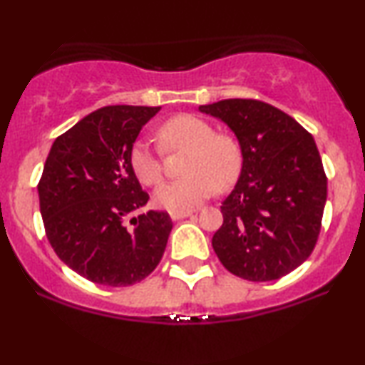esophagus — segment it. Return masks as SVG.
Here are the masks:
<instances>
[{
	"mask_svg": "<svg viewBox=\"0 0 365 365\" xmlns=\"http://www.w3.org/2000/svg\"><path fill=\"white\" fill-rule=\"evenodd\" d=\"M192 214V211H184V212H171V219L173 221H179V219L189 217Z\"/></svg>",
	"mask_w": 365,
	"mask_h": 365,
	"instance_id": "34e87169",
	"label": "esophagus"
}]
</instances>
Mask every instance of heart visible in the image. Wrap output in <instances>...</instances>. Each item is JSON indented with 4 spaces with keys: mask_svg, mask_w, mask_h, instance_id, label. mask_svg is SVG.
Returning <instances> with one entry per match:
<instances>
[{
    "mask_svg": "<svg viewBox=\"0 0 365 365\" xmlns=\"http://www.w3.org/2000/svg\"><path fill=\"white\" fill-rule=\"evenodd\" d=\"M163 151L187 149L182 178L161 184L154 202L169 212L191 211L212 189L224 191L236 181L242 166L241 144L232 134L214 133V126L196 114H178L158 129ZM129 166L144 186H156L163 178L161 153L138 139L129 149Z\"/></svg>",
    "mask_w": 365,
    "mask_h": 365,
    "instance_id": "heart-1",
    "label": "heart"
}]
</instances>
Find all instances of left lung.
I'll return each mask as SVG.
<instances>
[{"label":"left lung","mask_w":365,"mask_h":365,"mask_svg":"<svg viewBox=\"0 0 365 365\" xmlns=\"http://www.w3.org/2000/svg\"><path fill=\"white\" fill-rule=\"evenodd\" d=\"M199 111L226 123L242 151L214 252L246 281L281 279L311 256L321 232L327 178L316 141L296 119L257 99H224Z\"/></svg>","instance_id":"obj_1"}]
</instances>
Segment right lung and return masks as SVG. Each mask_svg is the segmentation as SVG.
<instances>
[{
  "label": "right lung",
  "mask_w": 365,
  "mask_h": 365,
  "mask_svg": "<svg viewBox=\"0 0 365 365\" xmlns=\"http://www.w3.org/2000/svg\"><path fill=\"white\" fill-rule=\"evenodd\" d=\"M161 108L104 106L54 139L38 184L46 237L79 276L103 286L148 277L166 249L171 217L133 216L148 202L129 149Z\"/></svg>",
  "instance_id": "right-lung-1"
}]
</instances>
